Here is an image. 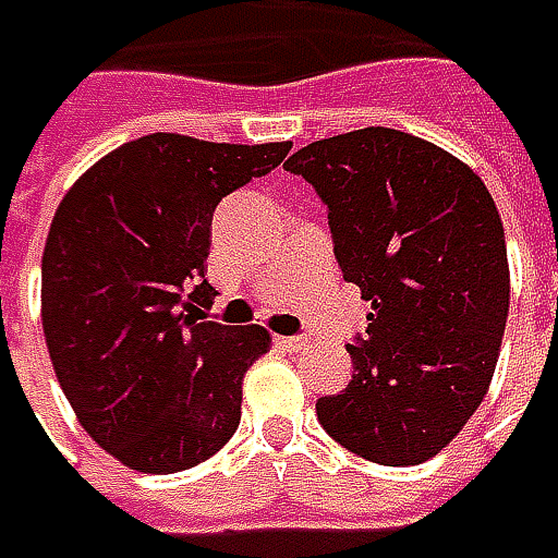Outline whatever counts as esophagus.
Wrapping results in <instances>:
<instances>
[{"label": "esophagus", "instance_id": "34e87169", "mask_svg": "<svg viewBox=\"0 0 558 558\" xmlns=\"http://www.w3.org/2000/svg\"><path fill=\"white\" fill-rule=\"evenodd\" d=\"M276 344H279L282 351L298 354V351H304V348H307V338H301V335H279V338H276Z\"/></svg>", "mask_w": 558, "mask_h": 558}]
</instances>
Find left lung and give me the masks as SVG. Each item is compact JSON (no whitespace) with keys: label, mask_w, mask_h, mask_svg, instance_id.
I'll return each instance as SVG.
<instances>
[{"label":"left lung","mask_w":558,"mask_h":558,"mask_svg":"<svg viewBox=\"0 0 558 558\" xmlns=\"http://www.w3.org/2000/svg\"><path fill=\"white\" fill-rule=\"evenodd\" d=\"M329 204L335 257L373 304L323 428L378 465L440 453L482 407L509 316L500 210L482 177L413 133L366 126L286 161Z\"/></svg>","instance_id":"obj_1"}]
</instances>
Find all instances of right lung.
Listing matches in <instances>:
<instances>
[{
  "instance_id": "1",
  "label": "right lung",
  "mask_w": 558,
  "mask_h": 558,
  "mask_svg": "<svg viewBox=\"0 0 558 558\" xmlns=\"http://www.w3.org/2000/svg\"><path fill=\"white\" fill-rule=\"evenodd\" d=\"M291 142L180 133L123 142L54 210L43 251V332L80 425L114 460L170 475L214 457L242 418V381L272 338L204 319L210 220L279 167Z\"/></svg>"
}]
</instances>
